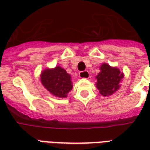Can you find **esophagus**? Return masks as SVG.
<instances>
[{"label": "esophagus", "mask_w": 150, "mask_h": 150, "mask_svg": "<svg viewBox=\"0 0 150 150\" xmlns=\"http://www.w3.org/2000/svg\"><path fill=\"white\" fill-rule=\"evenodd\" d=\"M79 77L82 79H88L90 78V74L88 71H84L79 72Z\"/></svg>", "instance_id": "34e87169"}]
</instances>
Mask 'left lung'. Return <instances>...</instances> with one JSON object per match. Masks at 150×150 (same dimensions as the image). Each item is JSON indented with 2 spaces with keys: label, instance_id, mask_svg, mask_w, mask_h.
<instances>
[{
  "label": "left lung",
  "instance_id": "obj_1",
  "mask_svg": "<svg viewBox=\"0 0 150 150\" xmlns=\"http://www.w3.org/2000/svg\"><path fill=\"white\" fill-rule=\"evenodd\" d=\"M100 72L96 76V86L103 96H110L120 87L124 73L116 67H111L108 63H102Z\"/></svg>",
  "mask_w": 150,
  "mask_h": 150
}]
</instances>
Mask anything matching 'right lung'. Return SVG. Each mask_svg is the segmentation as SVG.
Segmentation results:
<instances>
[{
    "mask_svg": "<svg viewBox=\"0 0 150 150\" xmlns=\"http://www.w3.org/2000/svg\"><path fill=\"white\" fill-rule=\"evenodd\" d=\"M41 82L50 94L59 98L67 97L73 88L71 75L60 66L43 70L41 73Z\"/></svg>",
    "mask_w": 150,
    "mask_h": 150,
    "instance_id": "obj_1",
    "label": "right lung"
}]
</instances>
